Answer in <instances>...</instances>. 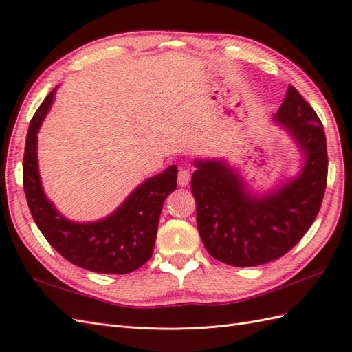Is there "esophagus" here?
<instances>
[{
  "mask_svg": "<svg viewBox=\"0 0 352 352\" xmlns=\"http://www.w3.org/2000/svg\"><path fill=\"white\" fill-rule=\"evenodd\" d=\"M190 183V170L188 169H179L178 170V184L186 187Z\"/></svg>",
  "mask_w": 352,
  "mask_h": 352,
  "instance_id": "obj_1",
  "label": "esophagus"
}]
</instances>
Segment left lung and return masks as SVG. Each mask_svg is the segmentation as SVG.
I'll list each match as a JSON object with an SVG mask.
<instances>
[{"mask_svg": "<svg viewBox=\"0 0 352 352\" xmlns=\"http://www.w3.org/2000/svg\"><path fill=\"white\" fill-rule=\"evenodd\" d=\"M307 157L294 182L263 199L249 196L233 169L197 160L192 177L196 221L208 252L234 267H256L287 254L318 214L327 184L326 134L320 118L294 85L274 116Z\"/></svg>", "mask_w": 352, "mask_h": 352, "instance_id": "obj_1", "label": "left lung"}]
</instances>
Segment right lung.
I'll list each match as a JSON object with an SVG mask.
<instances>
[{"mask_svg":"<svg viewBox=\"0 0 352 352\" xmlns=\"http://www.w3.org/2000/svg\"><path fill=\"white\" fill-rule=\"evenodd\" d=\"M54 97V89L29 124L23 155V188L38 228L69 263L103 274H128L153 254L159 217L169 193L177 188V166L148 178L110 217L76 224L58 214L45 197L38 174L36 134Z\"/></svg>","mask_w":352,"mask_h":352,"instance_id":"add662e5","label":"right lung"}]
</instances>
